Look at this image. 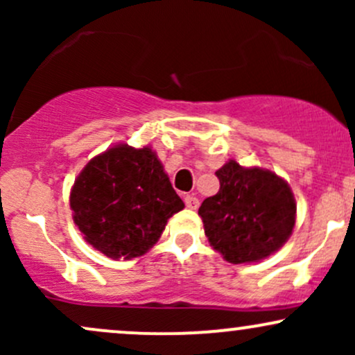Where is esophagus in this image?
<instances>
[{"label":"esophagus","mask_w":355,"mask_h":355,"mask_svg":"<svg viewBox=\"0 0 355 355\" xmlns=\"http://www.w3.org/2000/svg\"><path fill=\"white\" fill-rule=\"evenodd\" d=\"M183 202H185L187 209H190V210H197L198 209V198L193 197V195H187V197L183 198Z\"/></svg>","instance_id":"obj_1"}]
</instances>
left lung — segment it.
Here are the masks:
<instances>
[{
    "label": "left lung",
    "instance_id": "left-lung-1",
    "mask_svg": "<svg viewBox=\"0 0 355 355\" xmlns=\"http://www.w3.org/2000/svg\"><path fill=\"white\" fill-rule=\"evenodd\" d=\"M220 190L198 215L210 245L227 262H259L279 250L295 225V198L270 170L243 168L235 160L215 172Z\"/></svg>",
    "mask_w": 355,
    "mask_h": 355
}]
</instances>
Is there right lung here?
<instances>
[{
    "label": "right lung",
    "instance_id": "obj_1",
    "mask_svg": "<svg viewBox=\"0 0 355 355\" xmlns=\"http://www.w3.org/2000/svg\"><path fill=\"white\" fill-rule=\"evenodd\" d=\"M85 240L110 259L146 254L183 207L152 148L126 144L92 158L70 193Z\"/></svg>",
    "mask_w": 355,
    "mask_h": 355
}]
</instances>
